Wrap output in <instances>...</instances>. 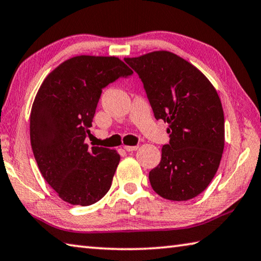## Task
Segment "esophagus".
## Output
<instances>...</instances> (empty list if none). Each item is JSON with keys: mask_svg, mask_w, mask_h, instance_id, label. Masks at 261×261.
I'll list each match as a JSON object with an SVG mask.
<instances>
[{"mask_svg": "<svg viewBox=\"0 0 261 261\" xmlns=\"http://www.w3.org/2000/svg\"><path fill=\"white\" fill-rule=\"evenodd\" d=\"M123 149H125L126 151H128V152L135 151V150L139 149V145H125V147H123Z\"/></svg>", "mask_w": 261, "mask_h": 261, "instance_id": "obj_1", "label": "esophagus"}]
</instances>
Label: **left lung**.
Segmentation results:
<instances>
[{
  "instance_id": "obj_1",
  "label": "left lung",
  "mask_w": 261,
  "mask_h": 261,
  "mask_svg": "<svg viewBox=\"0 0 261 261\" xmlns=\"http://www.w3.org/2000/svg\"><path fill=\"white\" fill-rule=\"evenodd\" d=\"M143 82L154 118L168 123L170 143L149 173L163 198L188 200L207 188L225 147L221 100L210 80L177 55L159 50L125 58Z\"/></svg>"
}]
</instances>
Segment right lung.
Returning <instances> with one entry per match:
<instances>
[{"label":"right lung","mask_w":261,"mask_h":261,"mask_svg":"<svg viewBox=\"0 0 261 261\" xmlns=\"http://www.w3.org/2000/svg\"><path fill=\"white\" fill-rule=\"evenodd\" d=\"M132 73L118 57L81 55L58 65L39 88L30 118L32 150L41 174L64 202L88 206L111 187L120 154L89 148L85 140L102 89Z\"/></svg>","instance_id":"right-lung-1"}]
</instances>
